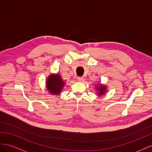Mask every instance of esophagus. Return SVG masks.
Returning <instances> with one entry per match:
<instances>
[{"label": "esophagus", "mask_w": 152, "mask_h": 152, "mask_svg": "<svg viewBox=\"0 0 152 152\" xmlns=\"http://www.w3.org/2000/svg\"><path fill=\"white\" fill-rule=\"evenodd\" d=\"M77 80L78 81H80V82H82L84 80V78L82 77H79L77 78Z\"/></svg>", "instance_id": "34e87169"}]
</instances>
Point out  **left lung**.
I'll list each match as a JSON object with an SVG mask.
<instances>
[{"instance_id":"1","label":"left lung","mask_w":152,"mask_h":152,"mask_svg":"<svg viewBox=\"0 0 152 152\" xmlns=\"http://www.w3.org/2000/svg\"><path fill=\"white\" fill-rule=\"evenodd\" d=\"M97 90L99 91V95L103 94L105 93V90H106V87L104 86H101L99 87H97Z\"/></svg>"}]
</instances>
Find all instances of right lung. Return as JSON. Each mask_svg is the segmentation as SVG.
<instances>
[{
    "label": "right lung",
    "mask_w": 152,
    "mask_h": 152,
    "mask_svg": "<svg viewBox=\"0 0 152 152\" xmlns=\"http://www.w3.org/2000/svg\"><path fill=\"white\" fill-rule=\"evenodd\" d=\"M64 85L65 82L58 74L56 75H50L47 81L48 89L49 93L53 94H59Z\"/></svg>",
    "instance_id": "1"
}]
</instances>
